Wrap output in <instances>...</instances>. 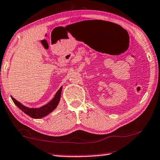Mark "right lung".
I'll return each mask as SVG.
<instances>
[{"label":"right lung","mask_w":160,"mask_h":160,"mask_svg":"<svg viewBox=\"0 0 160 160\" xmlns=\"http://www.w3.org/2000/svg\"><path fill=\"white\" fill-rule=\"evenodd\" d=\"M61 91H62V86L59 88V90L57 91L56 93H55L54 98H53L50 102H48L47 105L39 108H31L25 107V106L22 105L20 102H18V100H16L14 98L12 97H12V99L13 100L14 103L15 104L22 112H24L25 114H27L28 116L31 117V118L38 119L48 116V114H50L51 112H52L53 110L57 108L61 99Z\"/></svg>","instance_id":"add662e5"}]
</instances>
